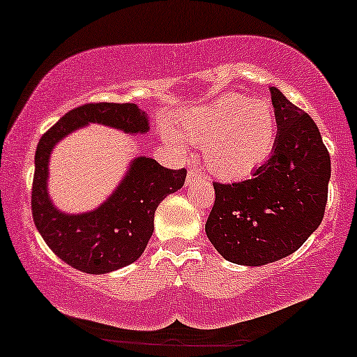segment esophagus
I'll list each match as a JSON object with an SVG mask.
<instances>
[{
	"mask_svg": "<svg viewBox=\"0 0 357 357\" xmlns=\"http://www.w3.org/2000/svg\"><path fill=\"white\" fill-rule=\"evenodd\" d=\"M198 179H202V173H199V171H196V169L188 171L186 184H192L195 181H198Z\"/></svg>",
	"mask_w": 357,
	"mask_h": 357,
	"instance_id": "34e87169",
	"label": "esophagus"
}]
</instances>
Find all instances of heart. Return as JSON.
Instances as JSON below:
<instances>
[{
	"label": "heart",
	"mask_w": 357,
	"mask_h": 357,
	"mask_svg": "<svg viewBox=\"0 0 357 357\" xmlns=\"http://www.w3.org/2000/svg\"><path fill=\"white\" fill-rule=\"evenodd\" d=\"M178 134L188 144L203 147L204 165L213 176L236 181L252 174L272 154L275 110L267 99L227 93L210 105L188 110L179 121ZM181 139L169 134L171 144L184 153L186 146Z\"/></svg>",
	"instance_id": "heart-1"
}]
</instances>
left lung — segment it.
Instances as JSON below:
<instances>
[{"label": "left lung", "mask_w": 357, "mask_h": 357, "mask_svg": "<svg viewBox=\"0 0 357 357\" xmlns=\"http://www.w3.org/2000/svg\"><path fill=\"white\" fill-rule=\"evenodd\" d=\"M277 139L267 161L240 183H215L206 236L225 260L261 267L289 257L317 230L331 158L315 122L270 87Z\"/></svg>", "instance_id": "8db88e82"}]
</instances>
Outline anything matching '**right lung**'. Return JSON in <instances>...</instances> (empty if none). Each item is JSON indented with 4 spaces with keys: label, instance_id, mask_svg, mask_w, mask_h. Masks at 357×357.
Masks as SVG:
<instances>
[{
    "label": "right lung",
    "instance_id": "add662e5",
    "mask_svg": "<svg viewBox=\"0 0 357 357\" xmlns=\"http://www.w3.org/2000/svg\"><path fill=\"white\" fill-rule=\"evenodd\" d=\"M90 124L129 136L149 132V119L136 104H87L70 110L43 134L35 153L31 210L36 230L65 264L85 273H109L142 255L154 231V213L171 192L181 190L186 171L166 169L149 155H137L107 198L93 210L67 213L48 191L50 158L55 146Z\"/></svg>",
    "mask_w": 357,
    "mask_h": 357
}]
</instances>
